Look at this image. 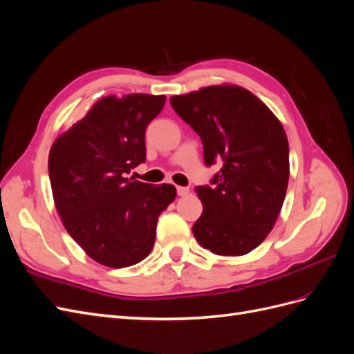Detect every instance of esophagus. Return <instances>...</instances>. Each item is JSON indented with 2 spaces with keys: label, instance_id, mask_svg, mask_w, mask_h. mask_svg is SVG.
<instances>
[{
  "label": "esophagus",
  "instance_id": "obj_1",
  "mask_svg": "<svg viewBox=\"0 0 354 354\" xmlns=\"http://www.w3.org/2000/svg\"><path fill=\"white\" fill-rule=\"evenodd\" d=\"M177 194H178V196H186L189 194V189L183 187V186H177Z\"/></svg>",
  "mask_w": 354,
  "mask_h": 354
}]
</instances>
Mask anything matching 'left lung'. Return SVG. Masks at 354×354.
Returning <instances> with one entry per match:
<instances>
[{"instance_id":"obj_1","label":"left lung","mask_w":354,"mask_h":354,"mask_svg":"<svg viewBox=\"0 0 354 354\" xmlns=\"http://www.w3.org/2000/svg\"><path fill=\"white\" fill-rule=\"evenodd\" d=\"M171 106L199 134L207 165L223 160L214 187H198L203 211L192 227L203 248L245 255L269 234L289 180V145L281 121L234 84L173 95Z\"/></svg>"}]
</instances>
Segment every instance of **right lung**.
Returning <instances> with one entry per match:
<instances>
[{
    "label": "right lung",
    "mask_w": 354,
    "mask_h": 354,
    "mask_svg": "<svg viewBox=\"0 0 354 354\" xmlns=\"http://www.w3.org/2000/svg\"><path fill=\"white\" fill-rule=\"evenodd\" d=\"M165 95H106L60 134L48 155V176L63 226L90 259L112 269L151 254L159 214L173 202V185L128 178L145 162V131Z\"/></svg>",
    "instance_id": "1"
}]
</instances>
